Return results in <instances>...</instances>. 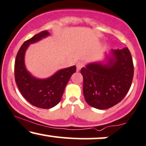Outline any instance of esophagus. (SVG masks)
Segmentation results:
<instances>
[{"instance_id":"1","label":"esophagus","mask_w":146,"mask_h":146,"mask_svg":"<svg viewBox=\"0 0 146 146\" xmlns=\"http://www.w3.org/2000/svg\"><path fill=\"white\" fill-rule=\"evenodd\" d=\"M84 66V64L83 62H82V61H80V62H78L77 63V64H76L77 71H80V70L81 69V68H82Z\"/></svg>"}]
</instances>
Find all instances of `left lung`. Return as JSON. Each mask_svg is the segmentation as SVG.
I'll list each match as a JSON object with an SVG mask.
<instances>
[{"instance_id": "8db88e82", "label": "left lung", "mask_w": 146, "mask_h": 146, "mask_svg": "<svg viewBox=\"0 0 146 146\" xmlns=\"http://www.w3.org/2000/svg\"><path fill=\"white\" fill-rule=\"evenodd\" d=\"M83 93L88 105L97 109L111 108L123 100L131 86L134 66L127 47L106 52L101 60L81 69Z\"/></svg>"}]
</instances>
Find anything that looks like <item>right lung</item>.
I'll return each instance as SVG.
<instances>
[{
    "label": "right lung",
    "instance_id": "right-lung-1",
    "mask_svg": "<svg viewBox=\"0 0 146 146\" xmlns=\"http://www.w3.org/2000/svg\"><path fill=\"white\" fill-rule=\"evenodd\" d=\"M49 36L50 33L46 30L25 41L18 52L14 66L15 80L22 95L31 104L43 109L51 108L59 103L69 79L76 71L74 65L58 70L51 76L42 79L33 76L27 69L25 57L29 45Z\"/></svg>",
    "mask_w": 146,
    "mask_h": 146
}]
</instances>
